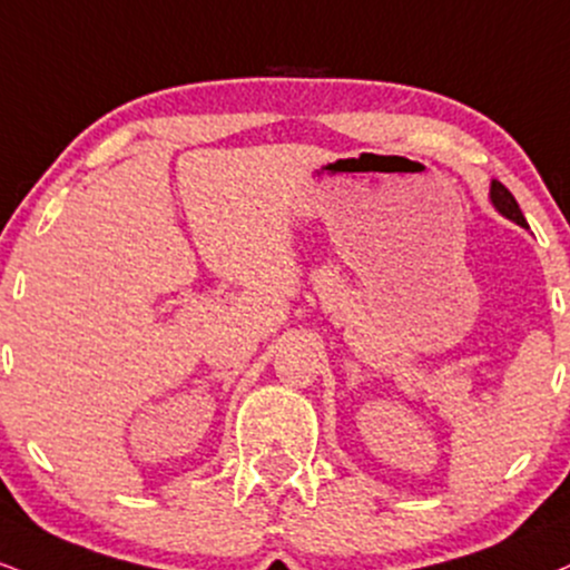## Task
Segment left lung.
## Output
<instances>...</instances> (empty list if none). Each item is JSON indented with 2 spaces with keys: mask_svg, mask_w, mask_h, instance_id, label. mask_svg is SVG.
<instances>
[{
  "mask_svg": "<svg viewBox=\"0 0 570 570\" xmlns=\"http://www.w3.org/2000/svg\"><path fill=\"white\" fill-rule=\"evenodd\" d=\"M491 202H493V207L502 212L504 217L515 219L518 225H525V217H523V212H520V207H518L515 196H512L510 190H507L499 180L491 183Z\"/></svg>",
  "mask_w": 570,
  "mask_h": 570,
  "instance_id": "1",
  "label": "left lung"
}]
</instances>
